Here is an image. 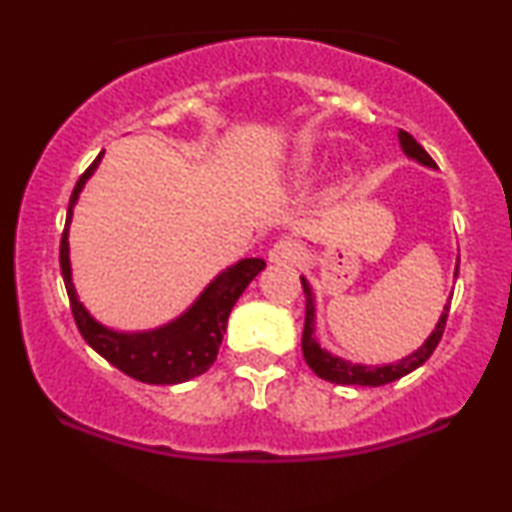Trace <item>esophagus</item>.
I'll use <instances>...</instances> for the list:
<instances>
[{"mask_svg": "<svg viewBox=\"0 0 512 512\" xmlns=\"http://www.w3.org/2000/svg\"><path fill=\"white\" fill-rule=\"evenodd\" d=\"M270 263L275 265H296L303 258V247L293 240H279L275 247L270 249Z\"/></svg>", "mask_w": 512, "mask_h": 512, "instance_id": "esophagus-1", "label": "esophagus"}]
</instances>
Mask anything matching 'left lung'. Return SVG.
Segmentation results:
<instances>
[{"mask_svg": "<svg viewBox=\"0 0 512 512\" xmlns=\"http://www.w3.org/2000/svg\"><path fill=\"white\" fill-rule=\"evenodd\" d=\"M398 144L405 156L415 163L431 167V170H438V165L433 163V158L426 153L422 146L417 144V139L408 135L405 130H398ZM459 275V256H457V265H454V279ZM300 282H303V291H305V328H303V356L314 373H317L321 380H328L333 384H359V387H382V384H389L394 380H401L412 370H417L422 363L429 359L433 354V349L438 347L440 338H443L445 331V321H447V312H450V300L452 296L445 300L443 312H440L438 324L433 328L429 338H426L422 345H419L415 352H410L403 359H398L394 363H384V366H366V363H354L342 359V356L328 352V349L321 347V342L317 340V300H314V291L307 277L300 275Z\"/></svg>", "mask_w": 512, "mask_h": 512, "instance_id": "8db88e82", "label": "left lung"}]
</instances>
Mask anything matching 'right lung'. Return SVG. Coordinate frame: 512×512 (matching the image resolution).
<instances>
[{
  "instance_id": "right-lung-1",
  "label": "right lung",
  "mask_w": 512,
  "mask_h": 512,
  "mask_svg": "<svg viewBox=\"0 0 512 512\" xmlns=\"http://www.w3.org/2000/svg\"><path fill=\"white\" fill-rule=\"evenodd\" d=\"M102 156L104 151L76 181L60 242V270L74 321L83 340L121 373L146 384L188 382L207 373L216 361L230 310L244 289L254 282L258 272L265 268V261L263 258H242V261L223 268L179 317L170 319L163 326L149 328V331H116V328L104 326L81 303L72 279V261H69V226H72L74 207L88 179L100 167Z\"/></svg>"
}]
</instances>
